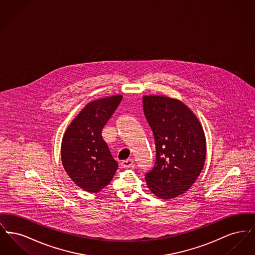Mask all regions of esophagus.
Segmentation results:
<instances>
[{
	"label": "esophagus",
	"instance_id": "34e87169",
	"mask_svg": "<svg viewBox=\"0 0 255 255\" xmlns=\"http://www.w3.org/2000/svg\"><path fill=\"white\" fill-rule=\"evenodd\" d=\"M133 160L132 158H128V159H125L122 162V167L124 168H128V167H133Z\"/></svg>",
	"mask_w": 255,
	"mask_h": 255
}]
</instances>
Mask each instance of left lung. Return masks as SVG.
Returning <instances> with one entry per match:
<instances>
[{"label": "left lung", "instance_id": "left-lung-1", "mask_svg": "<svg viewBox=\"0 0 255 255\" xmlns=\"http://www.w3.org/2000/svg\"><path fill=\"white\" fill-rule=\"evenodd\" d=\"M142 99L156 144V163L145 175L147 186L160 199H173L187 191L204 168L205 132L194 113L181 100L164 96H143Z\"/></svg>", "mask_w": 255, "mask_h": 255}]
</instances>
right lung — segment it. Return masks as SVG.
Returning a JSON list of instances; mask_svg holds the SVG:
<instances>
[{
	"label": "right lung",
	"mask_w": 255,
	"mask_h": 255,
	"mask_svg": "<svg viewBox=\"0 0 255 255\" xmlns=\"http://www.w3.org/2000/svg\"><path fill=\"white\" fill-rule=\"evenodd\" d=\"M116 95L88 103L68 126L61 143L64 169L77 186L97 193L109 184L119 165L101 132L122 100Z\"/></svg>",
	"instance_id": "obj_1"
}]
</instances>
